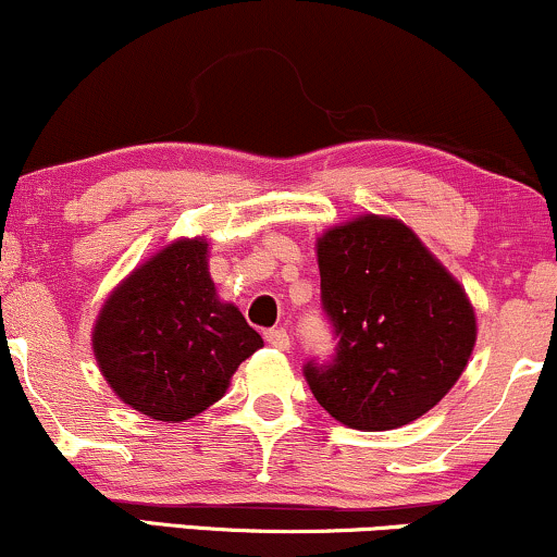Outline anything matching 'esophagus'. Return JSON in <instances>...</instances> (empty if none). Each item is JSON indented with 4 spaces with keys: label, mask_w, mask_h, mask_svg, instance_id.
Returning a JSON list of instances; mask_svg holds the SVG:
<instances>
[{
    "label": "esophagus",
    "mask_w": 557,
    "mask_h": 557,
    "mask_svg": "<svg viewBox=\"0 0 557 557\" xmlns=\"http://www.w3.org/2000/svg\"><path fill=\"white\" fill-rule=\"evenodd\" d=\"M265 342L271 346H276V349H281V351H286L289 349V333H286L284 329H271V331H265Z\"/></svg>",
    "instance_id": "1"
}]
</instances>
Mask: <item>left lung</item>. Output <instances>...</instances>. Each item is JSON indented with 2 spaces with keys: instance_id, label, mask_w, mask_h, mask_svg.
<instances>
[{
  "instance_id": "8db88e82",
  "label": "left lung",
  "mask_w": 557,
  "mask_h": 557,
  "mask_svg": "<svg viewBox=\"0 0 557 557\" xmlns=\"http://www.w3.org/2000/svg\"><path fill=\"white\" fill-rule=\"evenodd\" d=\"M318 268L338 338L329 364H305L320 407L364 433L428 414L476 342L463 286L407 224L375 213L329 228L318 239Z\"/></svg>"
}]
</instances>
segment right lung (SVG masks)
Segmentation results:
<instances>
[{"instance_id":"right-lung-1","label":"right lung","mask_w":557,"mask_h":557,"mask_svg":"<svg viewBox=\"0 0 557 557\" xmlns=\"http://www.w3.org/2000/svg\"><path fill=\"white\" fill-rule=\"evenodd\" d=\"M260 346L239 307L215 294L200 237L176 239L137 265L94 325V355L111 391L159 422H185L219 401Z\"/></svg>"}]
</instances>
